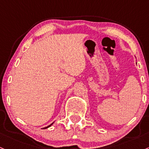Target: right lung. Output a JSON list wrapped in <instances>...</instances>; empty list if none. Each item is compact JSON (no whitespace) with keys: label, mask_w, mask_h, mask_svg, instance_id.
I'll use <instances>...</instances> for the list:
<instances>
[{"label":"right lung","mask_w":149,"mask_h":149,"mask_svg":"<svg viewBox=\"0 0 149 149\" xmlns=\"http://www.w3.org/2000/svg\"><path fill=\"white\" fill-rule=\"evenodd\" d=\"M52 125H53V123H52V124H51V125H49V126H48V127H45V129H47V128H48V127H51V126H52Z\"/></svg>","instance_id":"obj_1"}]
</instances>
